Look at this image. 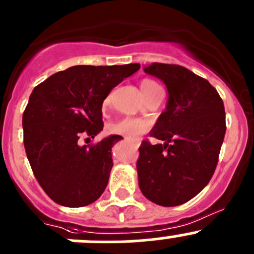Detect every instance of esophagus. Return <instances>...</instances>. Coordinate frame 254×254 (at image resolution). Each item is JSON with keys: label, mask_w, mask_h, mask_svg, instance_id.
Masks as SVG:
<instances>
[{"label": "esophagus", "mask_w": 254, "mask_h": 254, "mask_svg": "<svg viewBox=\"0 0 254 254\" xmlns=\"http://www.w3.org/2000/svg\"><path fill=\"white\" fill-rule=\"evenodd\" d=\"M125 140H129V141L131 142V144L134 145L135 147H139V146H140V141H139V140H136V139H130V137H127V136L125 137Z\"/></svg>", "instance_id": "1"}]
</instances>
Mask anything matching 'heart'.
<instances>
[{
  "label": "heart",
  "mask_w": 254,
  "mask_h": 254,
  "mask_svg": "<svg viewBox=\"0 0 254 254\" xmlns=\"http://www.w3.org/2000/svg\"><path fill=\"white\" fill-rule=\"evenodd\" d=\"M140 88H141V92L144 94V97L146 99H149L150 97H152L154 94H156L157 92H161V87L157 84L156 82L151 79H142L140 83ZM110 103V95L108 98H105L104 100V107H107ZM147 129V124L145 122L140 119H135V118H125V119L119 120V122L114 123V124L110 127V131L113 134H120L125 135L127 137H135L137 135H140L141 132H144Z\"/></svg>",
  "instance_id": "1"
}]
</instances>
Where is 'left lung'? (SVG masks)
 Instances as JSON below:
<instances>
[{
	"mask_svg": "<svg viewBox=\"0 0 254 254\" xmlns=\"http://www.w3.org/2000/svg\"><path fill=\"white\" fill-rule=\"evenodd\" d=\"M144 72L165 83L166 110L150 135L164 144L144 140L136 162L142 195L156 205L187 202L210 182L226 132L223 102L200 75L177 64L152 63Z\"/></svg>",
	"mask_w": 254,
	"mask_h": 254,
	"instance_id": "obj_1",
	"label": "left lung"
}]
</instances>
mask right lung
<instances>
[{
	"label": "right lung",
	"instance_id": "obj_1",
	"mask_svg": "<svg viewBox=\"0 0 254 254\" xmlns=\"http://www.w3.org/2000/svg\"><path fill=\"white\" fill-rule=\"evenodd\" d=\"M140 69L125 65H75L37 85L24 109L23 142L37 181L56 203L83 207L104 192L113 167L112 135L93 145L82 136L103 130V102L113 88Z\"/></svg>",
	"mask_w": 254,
	"mask_h": 254
}]
</instances>
